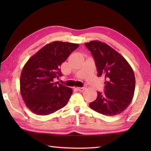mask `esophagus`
Listing matches in <instances>:
<instances>
[{"instance_id": "1", "label": "esophagus", "mask_w": 151, "mask_h": 151, "mask_svg": "<svg viewBox=\"0 0 151 151\" xmlns=\"http://www.w3.org/2000/svg\"><path fill=\"white\" fill-rule=\"evenodd\" d=\"M86 88V86H83V87H78V88H77V90H78V91L83 92V91H85Z\"/></svg>"}]
</instances>
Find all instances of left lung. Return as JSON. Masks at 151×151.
Returning <instances> with one entry per match:
<instances>
[{
  "label": "left lung",
  "mask_w": 151,
  "mask_h": 151,
  "mask_svg": "<svg viewBox=\"0 0 151 151\" xmlns=\"http://www.w3.org/2000/svg\"><path fill=\"white\" fill-rule=\"evenodd\" d=\"M85 45L95 61L97 76L105 79L104 92H97L96 100L89 106L106 116L121 113L131 104L134 96L133 70L121 54L106 43L93 40Z\"/></svg>",
  "instance_id": "obj_1"
}]
</instances>
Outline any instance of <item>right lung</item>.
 Instances as JSON below:
<instances>
[{
  "label": "right lung",
  "mask_w": 151,
  "mask_h": 151,
  "mask_svg": "<svg viewBox=\"0 0 151 151\" xmlns=\"http://www.w3.org/2000/svg\"><path fill=\"white\" fill-rule=\"evenodd\" d=\"M79 45L54 41L32 56L20 75V91L27 108L38 115H48L63 108L73 93L55 78L62 76L60 66Z\"/></svg>",
  "instance_id": "obj_1"
}]
</instances>
